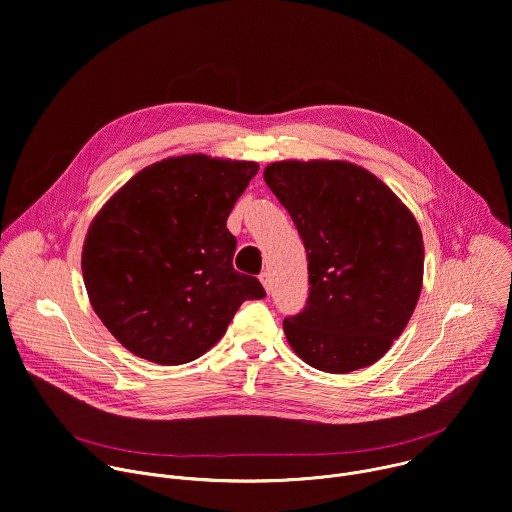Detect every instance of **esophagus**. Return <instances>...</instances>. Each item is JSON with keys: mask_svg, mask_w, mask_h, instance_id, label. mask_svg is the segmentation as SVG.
I'll use <instances>...</instances> for the list:
<instances>
[{"mask_svg": "<svg viewBox=\"0 0 512 512\" xmlns=\"http://www.w3.org/2000/svg\"><path fill=\"white\" fill-rule=\"evenodd\" d=\"M259 279H261V283H263V287H265L267 294H271V289H273V279H271V273H269V271H263V273L259 275Z\"/></svg>", "mask_w": 512, "mask_h": 512, "instance_id": "obj_1", "label": "esophagus"}]
</instances>
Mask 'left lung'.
Listing matches in <instances>:
<instances>
[{
	"mask_svg": "<svg viewBox=\"0 0 512 512\" xmlns=\"http://www.w3.org/2000/svg\"><path fill=\"white\" fill-rule=\"evenodd\" d=\"M263 178L306 253V308L283 320L310 367L344 375L377 362L405 330L423 281L415 216L377 176L350 162H275Z\"/></svg>",
	"mask_w": 512,
	"mask_h": 512,
	"instance_id": "left-lung-1",
	"label": "left lung"
}]
</instances>
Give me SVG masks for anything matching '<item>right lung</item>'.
Listing matches in <instances>:
<instances>
[{
	"label": "right lung",
	"mask_w": 512,
	"mask_h": 512,
	"mask_svg": "<svg viewBox=\"0 0 512 512\" xmlns=\"http://www.w3.org/2000/svg\"><path fill=\"white\" fill-rule=\"evenodd\" d=\"M255 162L202 154L137 172L93 218L83 277L95 314L135 356L184 364L210 350L245 300L265 298L233 267L227 218Z\"/></svg>",
	"instance_id": "right-lung-1"
}]
</instances>
